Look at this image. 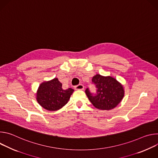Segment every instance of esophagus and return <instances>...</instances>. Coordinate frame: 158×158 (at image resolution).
Wrapping results in <instances>:
<instances>
[{
  "label": "esophagus",
  "mask_w": 158,
  "mask_h": 158,
  "mask_svg": "<svg viewBox=\"0 0 158 158\" xmlns=\"http://www.w3.org/2000/svg\"><path fill=\"white\" fill-rule=\"evenodd\" d=\"M84 88V87L82 84H79L77 85L74 86V89L76 90H83Z\"/></svg>",
  "instance_id": "34e87169"
}]
</instances>
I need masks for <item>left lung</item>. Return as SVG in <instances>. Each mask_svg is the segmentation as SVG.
<instances>
[{
	"instance_id": "left-lung-1",
	"label": "left lung",
	"mask_w": 158,
	"mask_h": 158,
	"mask_svg": "<svg viewBox=\"0 0 158 158\" xmlns=\"http://www.w3.org/2000/svg\"><path fill=\"white\" fill-rule=\"evenodd\" d=\"M92 83L96 88V93H91L89 87L85 92L89 101L99 109H113L124 97L123 85L113 77L97 74L93 77Z\"/></svg>"
}]
</instances>
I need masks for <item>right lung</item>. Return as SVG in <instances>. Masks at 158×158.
I'll return each instance as SVG.
<instances>
[{
    "label": "right lung",
    "instance_id": "obj_1",
    "mask_svg": "<svg viewBox=\"0 0 158 158\" xmlns=\"http://www.w3.org/2000/svg\"><path fill=\"white\" fill-rule=\"evenodd\" d=\"M74 89L64 90L57 78L42 83L39 87L37 100L39 104L48 110L54 111L62 108L68 102Z\"/></svg>",
    "mask_w": 158,
    "mask_h": 158
}]
</instances>
